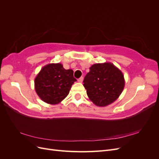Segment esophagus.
I'll use <instances>...</instances> for the list:
<instances>
[{
  "label": "esophagus",
  "mask_w": 159,
  "mask_h": 159,
  "mask_svg": "<svg viewBox=\"0 0 159 159\" xmlns=\"http://www.w3.org/2000/svg\"><path fill=\"white\" fill-rule=\"evenodd\" d=\"M84 80V78L83 77H81V78H80L78 80V81L80 83H82V81Z\"/></svg>",
  "instance_id": "1"
}]
</instances>
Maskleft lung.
Listing matches in <instances>:
<instances>
[{"mask_svg":"<svg viewBox=\"0 0 159 159\" xmlns=\"http://www.w3.org/2000/svg\"><path fill=\"white\" fill-rule=\"evenodd\" d=\"M87 95L95 105L105 107L115 102L124 89V75L111 63L95 64L84 80Z\"/></svg>","mask_w":159,"mask_h":159,"instance_id":"1","label":"left lung"}]
</instances>
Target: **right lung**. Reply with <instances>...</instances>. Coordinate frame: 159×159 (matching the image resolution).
<instances>
[{"label":"right lung","mask_w":159,"mask_h":159,"mask_svg":"<svg viewBox=\"0 0 159 159\" xmlns=\"http://www.w3.org/2000/svg\"><path fill=\"white\" fill-rule=\"evenodd\" d=\"M76 81L72 70H65L60 63L50 64L43 67L37 75L35 90L43 102L55 105L67 97Z\"/></svg>","instance_id":"add662e5"}]
</instances>
